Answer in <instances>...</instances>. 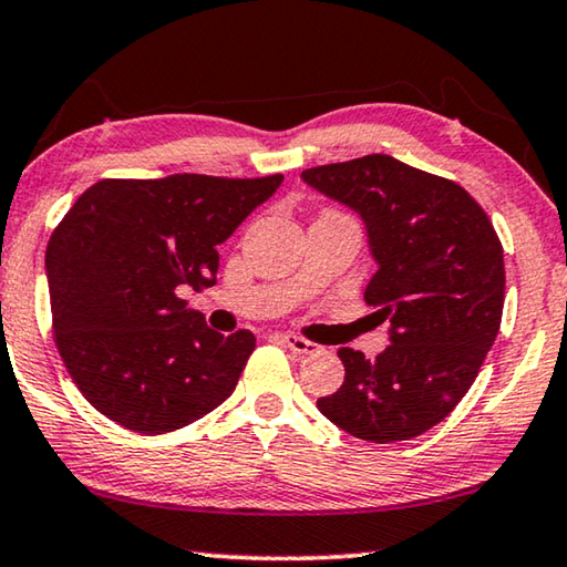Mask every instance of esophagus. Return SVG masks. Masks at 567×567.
<instances>
[{
  "mask_svg": "<svg viewBox=\"0 0 567 567\" xmlns=\"http://www.w3.org/2000/svg\"><path fill=\"white\" fill-rule=\"evenodd\" d=\"M282 342L287 344V348H290L292 352H297V354H318L320 352V344H315V342H310V340H305V338H300V334H282Z\"/></svg>",
  "mask_w": 567,
  "mask_h": 567,
  "instance_id": "1",
  "label": "esophagus"
}]
</instances>
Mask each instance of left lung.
<instances>
[{"label":"left lung","instance_id":"8db88e82","mask_svg":"<svg viewBox=\"0 0 567 567\" xmlns=\"http://www.w3.org/2000/svg\"><path fill=\"white\" fill-rule=\"evenodd\" d=\"M302 179L360 215L378 262L364 302L390 322L375 360L338 350L344 382L318 410L368 443L417 437L465 398L501 330V239L463 187L390 155L312 167Z\"/></svg>","mask_w":567,"mask_h":567}]
</instances>
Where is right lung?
<instances>
[{
  "label": "right lung",
  "instance_id": "add662e5",
  "mask_svg": "<svg viewBox=\"0 0 567 567\" xmlns=\"http://www.w3.org/2000/svg\"><path fill=\"white\" fill-rule=\"evenodd\" d=\"M282 175L102 179L47 245L54 342L102 415L142 435L172 433L233 395L255 334H223L182 290L217 282V245Z\"/></svg>",
  "mask_w": 567,
  "mask_h": 567
}]
</instances>
